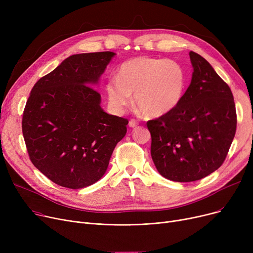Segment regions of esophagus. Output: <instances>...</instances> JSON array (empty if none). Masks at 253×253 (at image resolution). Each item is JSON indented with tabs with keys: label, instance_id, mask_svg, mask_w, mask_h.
Wrapping results in <instances>:
<instances>
[{
	"label": "esophagus",
	"instance_id": "esophagus-1",
	"mask_svg": "<svg viewBox=\"0 0 253 253\" xmlns=\"http://www.w3.org/2000/svg\"><path fill=\"white\" fill-rule=\"evenodd\" d=\"M137 125H138V122L136 121V120H134V119H131L130 121H129V127H131V128H134Z\"/></svg>",
	"mask_w": 253,
	"mask_h": 253
}]
</instances>
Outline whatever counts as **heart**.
<instances>
[{
	"label": "heart",
	"mask_w": 253,
	"mask_h": 253,
	"mask_svg": "<svg viewBox=\"0 0 253 253\" xmlns=\"http://www.w3.org/2000/svg\"><path fill=\"white\" fill-rule=\"evenodd\" d=\"M187 73L171 59L139 56L123 62L117 78H110L104 90L111 109L122 113L131 103L149 118L164 116L173 111L182 99Z\"/></svg>",
	"instance_id": "1"
}]
</instances>
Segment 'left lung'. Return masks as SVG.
Segmentation results:
<instances>
[{
	"instance_id": "8db88e82",
	"label": "left lung",
	"mask_w": 253,
	"mask_h": 253,
	"mask_svg": "<svg viewBox=\"0 0 253 253\" xmlns=\"http://www.w3.org/2000/svg\"><path fill=\"white\" fill-rule=\"evenodd\" d=\"M192 81L176 108L147 123L154 164L167 179L189 182L217 170L234 139L237 115L228 84L190 52Z\"/></svg>"
}]
</instances>
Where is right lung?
Segmentation results:
<instances>
[{
  "label": "right lung",
  "mask_w": 253,
  "mask_h": 253,
  "mask_svg": "<svg viewBox=\"0 0 253 253\" xmlns=\"http://www.w3.org/2000/svg\"><path fill=\"white\" fill-rule=\"evenodd\" d=\"M116 53L75 54L35 84L22 117L32 163L60 187L83 189L108 169L128 120L100 106L96 85Z\"/></svg>",
  "instance_id": "add662e5"
}]
</instances>
